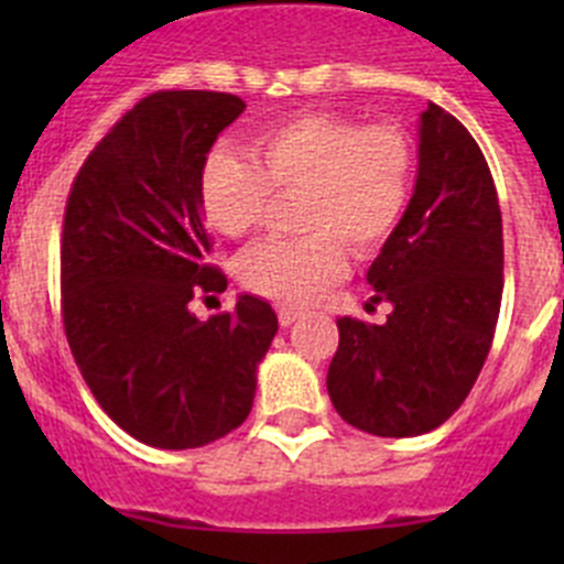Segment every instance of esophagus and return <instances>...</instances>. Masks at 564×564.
<instances>
[{
  "mask_svg": "<svg viewBox=\"0 0 564 564\" xmlns=\"http://www.w3.org/2000/svg\"><path fill=\"white\" fill-rule=\"evenodd\" d=\"M276 316H279V325L282 327H288V325H293V322H299V318L305 316V311H302V307H288V305H282L276 311Z\"/></svg>",
  "mask_w": 564,
  "mask_h": 564,
  "instance_id": "34e87169",
  "label": "esophagus"
}]
</instances>
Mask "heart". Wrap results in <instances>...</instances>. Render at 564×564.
Wrapping results in <instances>:
<instances>
[{
	"label": "heart",
	"instance_id": "b5f03b06",
	"mask_svg": "<svg viewBox=\"0 0 564 564\" xmlns=\"http://www.w3.org/2000/svg\"><path fill=\"white\" fill-rule=\"evenodd\" d=\"M415 188V149L390 123L361 127L341 115H296L253 138L251 161L217 149L200 172V206L223 237L265 223L273 197H296L302 239H268L239 259V282L282 305H307L347 273V246L381 251Z\"/></svg>",
	"mask_w": 564,
	"mask_h": 564
}]
</instances>
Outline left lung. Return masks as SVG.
Returning a JSON list of instances; mask_svg holds the SVG:
<instances>
[{"label":"left lung","instance_id":"8db88e82","mask_svg":"<svg viewBox=\"0 0 564 564\" xmlns=\"http://www.w3.org/2000/svg\"><path fill=\"white\" fill-rule=\"evenodd\" d=\"M417 181L401 226L367 271L383 325L338 318L327 392L378 437L437 430L482 370L502 299V217L480 147L437 104L421 112Z\"/></svg>","mask_w":564,"mask_h":564}]
</instances>
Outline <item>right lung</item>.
Segmentation results:
<instances>
[{
  "mask_svg": "<svg viewBox=\"0 0 564 564\" xmlns=\"http://www.w3.org/2000/svg\"><path fill=\"white\" fill-rule=\"evenodd\" d=\"M246 101L163 89L101 138L67 197L62 313L69 350L101 410L154 449H197L246 421L257 367L279 330L265 299L200 322L188 302L223 293L200 172Z\"/></svg>",
  "mask_w": 564,
  "mask_h": 564,
  "instance_id": "1",
  "label": "right lung"
}]
</instances>
